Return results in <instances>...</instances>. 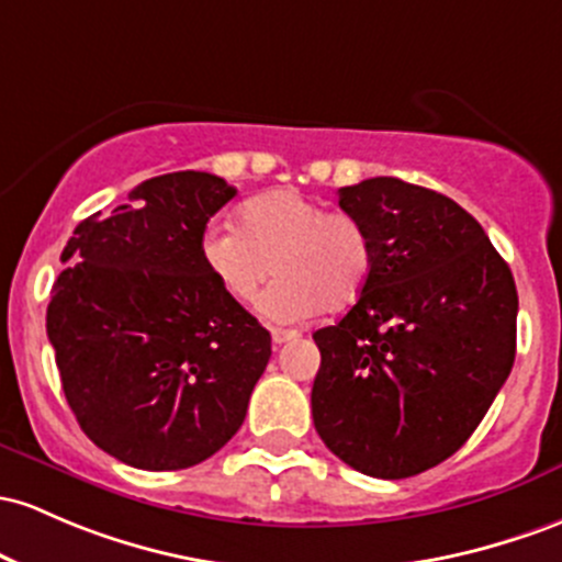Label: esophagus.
<instances>
[{
	"instance_id": "esophagus-1",
	"label": "esophagus",
	"mask_w": 562,
	"mask_h": 562,
	"mask_svg": "<svg viewBox=\"0 0 562 562\" xmlns=\"http://www.w3.org/2000/svg\"><path fill=\"white\" fill-rule=\"evenodd\" d=\"M301 333L299 330H285V328H271V341L274 344H285L291 341V338H299Z\"/></svg>"
}]
</instances>
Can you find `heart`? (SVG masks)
<instances>
[{"label": "heart", "instance_id": "heart-1", "mask_svg": "<svg viewBox=\"0 0 562 562\" xmlns=\"http://www.w3.org/2000/svg\"><path fill=\"white\" fill-rule=\"evenodd\" d=\"M196 252L234 304H252L269 277H280L263 295V312L280 323L319 306L349 310L373 271V243L362 221L295 189L252 196L237 211V229L207 224Z\"/></svg>", "mask_w": 562, "mask_h": 562}]
</instances>
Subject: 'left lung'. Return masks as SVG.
<instances>
[{"mask_svg": "<svg viewBox=\"0 0 562 562\" xmlns=\"http://www.w3.org/2000/svg\"><path fill=\"white\" fill-rule=\"evenodd\" d=\"M373 243L366 291L314 333V429L344 464L403 480L453 456L515 362L517 288L451 196L400 178L338 189Z\"/></svg>", "mask_w": 562, "mask_h": 562, "instance_id": "obj_1", "label": "left lung"}]
</instances>
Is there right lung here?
I'll use <instances>...</instances> for the list:
<instances>
[{"instance_id":"obj_1","label":"right lung","mask_w":562,"mask_h":562,"mask_svg":"<svg viewBox=\"0 0 562 562\" xmlns=\"http://www.w3.org/2000/svg\"><path fill=\"white\" fill-rule=\"evenodd\" d=\"M237 189L200 170L131 191L74 229L47 306V338L79 427L138 470H187L243 427L271 336L218 291L200 234Z\"/></svg>"}]
</instances>
